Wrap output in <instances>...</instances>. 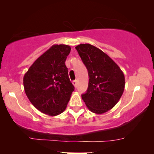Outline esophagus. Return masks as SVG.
Instances as JSON below:
<instances>
[{"label": "esophagus", "mask_w": 154, "mask_h": 154, "mask_svg": "<svg viewBox=\"0 0 154 154\" xmlns=\"http://www.w3.org/2000/svg\"><path fill=\"white\" fill-rule=\"evenodd\" d=\"M73 85L75 86V87H77V80H74V81H72Z\"/></svg>", "instance_id": "obj_1"}]
</instances>
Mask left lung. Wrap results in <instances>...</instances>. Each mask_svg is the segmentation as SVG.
Instances as JSON below:
<instances>
[{
    "label": "left lung",
    "mask_w": 154,
    "mask_h": 154,
    "mask_svg": "<svg viewBox=\"0 0 154 154\" xmlns=\"http://www.w3.org/2000/svg\"><path fill=\"white\" fill-rule=\"evenodd\" d=\"M88 71L87 91L81 95L89 110L102 114L117 104L125 88V76L120 67L106 53L90 44L75 47Z\"/></svg>",
    "instance_id": "8db88e82"
}]
</instances>
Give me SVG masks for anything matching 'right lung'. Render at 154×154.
Masks as SVG:
<instances>
[{
  "label": "right lung",
  "mask_w": 154,
  "mask_h": 154,
  "mask_svg": "<svg viewBox=\"0 0 154 154\" xmlns=\"http://www.w3.org/2000/svg\"><path fill=\"white\" fill-rule=\"evenodd\" d=\"M70 46L54 45L40 56L24 74V91L31 104L51 116L66 108L74 86L65 65Z\"/></svg>",
  "instance_id": "obj_1"
}]
</instances>
